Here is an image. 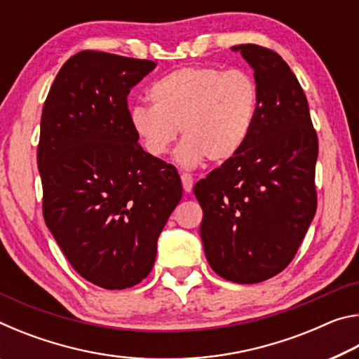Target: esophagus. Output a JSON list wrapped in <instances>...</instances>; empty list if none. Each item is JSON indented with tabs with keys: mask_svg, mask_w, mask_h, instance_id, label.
Segmentation results:
<instances>
[{
	"mask_svg": "<svg viewBox=\"0 0 359 359\" xmlns=\"http://www.w3.org/2000/svg\"><path fill=\"white\" fill-rule=\"evenodd\" d=\"M180 179H182V187H184V190L187 191V193H190L191 190H193V177L190 174H187V172H184L180 175Z\"/></svg>",
	"mask_w": 359,
	"mask_h": 359,
	"instance_id": "34e87169",
	"label": "esophagus"
}]
</instances>
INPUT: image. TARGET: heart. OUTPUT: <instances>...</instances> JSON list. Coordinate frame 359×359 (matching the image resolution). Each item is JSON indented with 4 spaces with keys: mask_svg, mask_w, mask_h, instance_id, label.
<instances>
[{
    "mask_svg": "<svg viewBox=\"0 0 359 359\" xmlns=\"http://www.w3.org/2000/svg\"><path fill=\"white\" fill-rule=\"evenodd\" d=\"M154 106H135L130 123L151 156H163L180 135L175 154L182 166L193 168L209 158L223 163L244 149L257 123L259 87L245 69L187 66L151 83Z\"/></svg>",
    "mask_w": 359,
    "mask_h": 359,
    "instance_id": "heart-1",
    "label": "heart"
}]
</instances>
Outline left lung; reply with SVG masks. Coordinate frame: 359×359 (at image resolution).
Here are the masks:
<instances>
[{"mask_svg": "<svg viewBox=\"0 0 359 359\" xmlns=\"http://www.w3.org/2000/svg\"><path fill=\"white\" fill-rule=\"evenodd\" d=\"M259 87L257 123L238 155L193 191L203 209L205 258L218 276L258 283L299 248L317 210L318 137L304 90L285 60L257 44L234 46Z\"/></svg>", "mask_w": 359, "mask_h": 359, "instance_id": "left-lung-1", "label": "left lung"}]
</instances>
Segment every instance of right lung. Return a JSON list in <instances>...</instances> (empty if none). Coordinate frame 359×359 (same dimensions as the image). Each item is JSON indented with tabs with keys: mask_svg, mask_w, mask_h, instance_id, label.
<instances>
[{
	"mask_svg": "<svg viewBox=\"0 0 359 359\" xmlns=\"http://www.w3.org/2000/svg\"><path fill=\"white\" fill-rule=\"evenodd\" d=\"M156 63L82 50L42 107V214L66 259L106 290L149 276L158 236L182 198L177 169L144 151L130 123L131 88Z\"/></svg>",
	"mask_w": 359,
	"mask_h": 359,
	"instance_id": "right-lung-1",
	"label": "right lung"
}]
</instances>
